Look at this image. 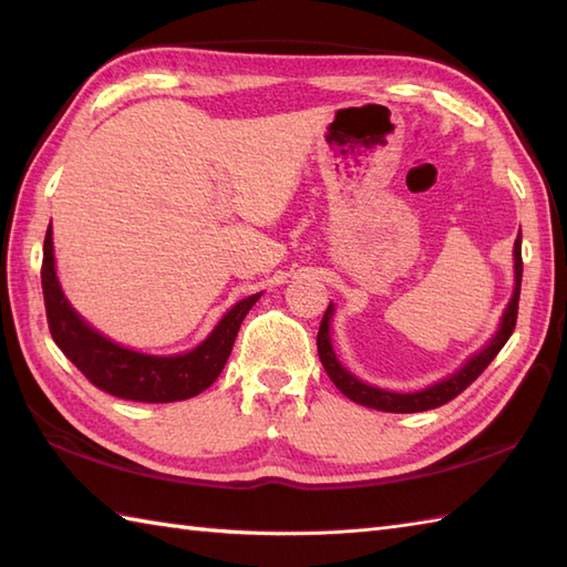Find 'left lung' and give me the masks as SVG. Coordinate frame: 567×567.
Segmentation results:
<instances>
[{
  "mask_svg": "<svg viewBox=\"0 0 567 567\" xmlns=\"http://www.w3.org/2000/svg\"><path fill=\"white\" fill-rule=\"evenodd\" d=\"M514 275H516V287L512 295V302L504 311L502 317V327L495 333V339L487 343V348L483 353H477L475 358H470L465 368L461 372H455L453 378L443 380L439 384H431V388L421 390V392H412V394H396V392H384L378 388H370V384L360 382L358 378H353L351 372L343 370V365L336 360L333 348H331V336H329V319L333 315V305H329V309L323 311L321 327L317 333V351L321 358V365L327 370V375L331 378V382L339 388L348 400H353L355 404H363L370 409H380V412H394V414H412V412H426V409H436L445 402H451L453 396L461 394L465 388H470L483 370L497 358V353L502 351V346L509 341V336L516 327V315H519V295H522V272H524V262H522V231L519 238L514 244Z\"/></svg>",
  "mask_w": 567,
  "mask_h": 567,
  "instance_id": "left-lung-1",
  "label": "left lung"
}]
</instances>
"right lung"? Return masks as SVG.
<instances>
[{"label":"right lung","mask_w":567,"mask_h":567,"mask_svg":"<svg viewBox=\"0 0 567 567\" xmlns=\"http://www.w3.org/2000/svg\"><path fill=\"white\" fill-rule=\"evenodd\" d=\"M41 285L48 329H51L55 346L68 355V360H72V365L102 392L148 404L189 400V396L207 390L221 375L226 360L231 355L240 321L246 319L250 307L260 297L252 295L240 299L219 321L209 339L197 346L195 351L158 358L112 343L75 315L55 277L51 226H48L43 244Z\"/></svg>","instance_id":"obj_1"}]
</instances>
